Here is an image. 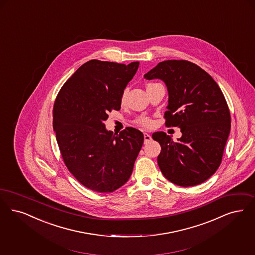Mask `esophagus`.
Listing matches in <instances>:
<instances>
[{
    "mask_svg": "<svg viewBox=\"0 0 255 255\" xmlns=\"http://www.w3.org/2000/svg\"><path fill=\"white\" fill-rule=\"evenodd\" d=\"M143 135H144V142L145 143L149 142L152 139V136L148 132H144Z\"/></svg>",
    "mask_w": 255,
    "mask_h": 255,
    "instance_id": "34e87169",
    "label": "esophagus"
}]
</instances>
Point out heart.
Segmentation results:
<instances>
[{"instance_id":"heart-1","label":"heart","mask_w":255,"mask_h":255,"mask_svg":"<svg viewBox=\"0 0 255 255\" xmlns=\"http://www.w3.org/2000/svg\"><path fill=\"white\" fill-rule=\"evenodd\" d=\"M125 97H126V91L123 92V97H122V102H123L125 100ZM138 123L141 124L144 127H150L152 125V121L148 118H142L140 120H138Z\"/></svg>"}]
</instances>
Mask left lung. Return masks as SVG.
Here are the masks:
<instances>
[{
  "instance_id": "obj_1",
  "label": "left lung",
  "mask_w": 255,
  "mask_h": 255,
  "mask_svg": "<svg viewBox=\"0 0 255 255\" xmlns=\"http://www.w3.org/2000/svg\"><path fill=\"white\" fill-rule=\"evenodd\" d=\"M161 80L169 100L166 126L182 132L174 142L166 132H153L161 152L157 164L164 176L182 187L203 183L220 166L231 130V115L224 95L214 79L188 61H165L144 75Z\"/></svg>"
}]
</instances>
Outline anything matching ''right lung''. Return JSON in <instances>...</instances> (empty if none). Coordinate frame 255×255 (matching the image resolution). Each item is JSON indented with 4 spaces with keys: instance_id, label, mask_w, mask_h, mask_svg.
Masks as SVG:
<instances>
[{
    "instance_id": "1",
    "label": "right lung",
    "mask_w": 255,
    "mask_h": 255,
    "mask_svg": "<svg viewBox=\"0 0 255 255\" xmlns=\"http://www.w3.org/2000/svg\"><path fill=\"white\" fill-rule=\"evenodd\" d=\"M139 66L92 60L59 92L53 129L61 156L76 179L92 191L112 193L128 181L142 147V132L127 127L120 134L105 128L108 113L121 110L122 97Z\"/></svg>"
}]
</instances>
